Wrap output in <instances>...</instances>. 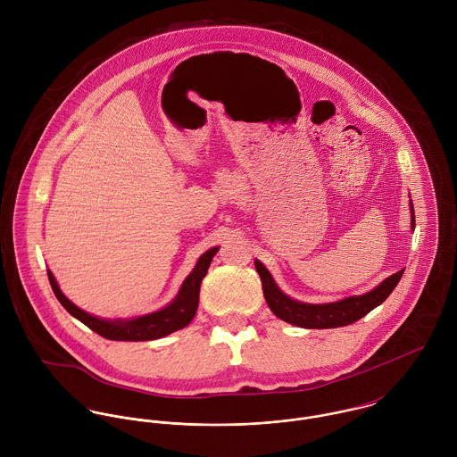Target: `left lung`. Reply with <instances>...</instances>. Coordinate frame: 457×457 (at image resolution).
I'll return each mask as SVG.
<instances>
[{"mask_svg": "<svg viewBox=\"0 0 457 457\" xmlns=\"http://www.w3.org/2000/svg\"><path fill=\"white\" fill-rule=\"evenodd\" d=\"M413 207H411V228L415 227L413 220ZM257 272L261 274L262 288L263 297L270 312L292 324V326L306 327V328H332V327L350 326L357 320H361L364 315H368L371 310L380 306L389 295L395 285L399 283L404 269L397 270L395 274L389 276L384 283H380L375 290L364 294V295H353L346 297L337 303L330 304H306L294 301L287 297L270 278L269 270L262 265L261 262L255 261Z\"/></svg>", "mask_w": 457, "mask_h": 457, "instance_id": "8db88e82", "label": "left lung"}]
</instances>
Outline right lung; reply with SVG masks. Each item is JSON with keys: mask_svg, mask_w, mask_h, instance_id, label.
Segmentation results:
<instances>
[{"mask_svg": "<svg viewBox=\"0 0 457 457\" xmlns=\"http://www.w3.org/2000/svg\"><path fill=\"white\" fill-rule=\"evenodd\" d=\"M216 252H218V248H211L198 259L195 269L185 279L178 297L167 308H163L156 313L131 319V320H114L112 322V320L96 319V317L82 312L80 308H77L73 303H70L66 299L51 270H47V276H49L51 287L54 290V295L58 297V301L62 303V306L65 308L66 312L71 317H75L77 320H80L84 326H87L96 334H100L102 337L114 339V341H149V339L163 337V336H167L174 330H179L192 322V319L195 317L196 308H198V292H200L202 278L205 276Z\"/></svg>", "mask_w": 457, "mask_h": 457, "instance_id": "obj_1", "label": "right lung"}]
</instances>
